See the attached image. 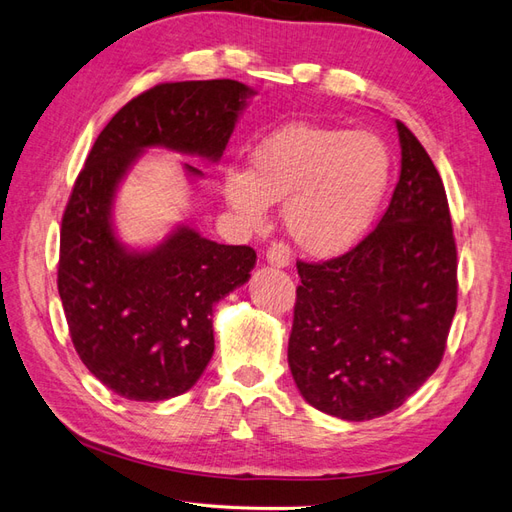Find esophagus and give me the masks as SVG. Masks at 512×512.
<instances>
[{"instance_id":"esophagus-1","label":"esophagus","mask_w":512,"mask_h":512,"mask_svg":"<svg viewBox=\"0 0 512 512\" xmlns=\"http://www.w3.org/2000/svg\"><path fill=\"white\" fill-rule=\"evenodd\" d=\"M266 259H268L270 266L287 268V266H290V261H292V248L287 246L285 242H272L268 246V251H266Z\"/></svg>"}]
</instances>
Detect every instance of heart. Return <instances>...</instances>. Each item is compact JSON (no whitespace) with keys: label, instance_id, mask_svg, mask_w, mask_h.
<instances>
[{"label":"heart","instance_id":"obj_1","mask_svg":"<svg viewBox=\"0 0 512 512\" xmlns=\"http://www.w3.org/2000/svg\"><path fill=\"white\" fill-rule=\"evenodd\" d=\"M391 177V155L372 131L285 125L261 140L246 168L222 173V196L248 227H261L270 203L303 251L331 257L370 231Z\"/></svg>","mask_w":512,"mask_h":512}]
</instances>
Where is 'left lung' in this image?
<instances>
[{
  "label": "left lung",
  "mask_w": 512,
  "mask_h": 512,
  "mask_svg": "<svg viewBox=\"0 0 512 512\" xmlns=\"http://www.w3.org/2000/svg\"><path fill=\"white\" fill-rule=\"evenodd\" d=\"M402 166L381 222L348 253L296 261L287 363L318 411L365 422L398 409L439 368L456 313V242L443 181L396 121Z\"/></svg>",
  "instance_id": "1"
}]
</instances>
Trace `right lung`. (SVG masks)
Listing matches in <instances>:
<instances>
[{
    "mask_svg": "<svg viewBox=\"0 0 512 512\" xmlns=\"http://www.w3.org/2000/svg\"><path fill=\"white\" fill-rule=\"evenodd\" d=\"M251 95L235 80L144 90L103 127L75 179L60 229L58 292L82 363L127 400H168L199 381L214 355L212 309L248 281L257 255L186 225L151 251H127L112 229L116 188L149 147L218 162Z\"/></svg>",
    "mask_w": 512,
    "mask_h": 512,
    "instance_id": "obj_1",
    "label": "right lung"
}]
</instances>
